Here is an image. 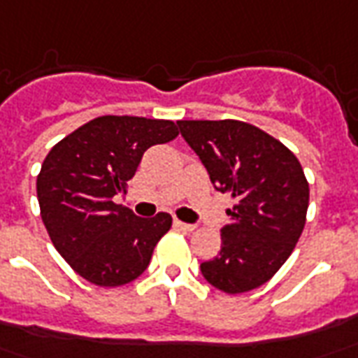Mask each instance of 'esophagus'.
Segmentation results:
<instances>
[{
	"label": "esophagus",
	"mask_w": 358,
	"mask_h": 358,
	"mask_svg": "<svg viewBox=\"0 0 358 358\" xmlns=\"http://www.w3.org/2000/svg\"><path fill=\"white\" fill-rule=\"evenodd\" d=\"M174 224H176V227H178V229H184V231H187V232L196 231V229H197L196 224H189V222H182V221H178V219H176V221H174Z\"/></svg>",
	"instance_id": "1"
}]
</instances>
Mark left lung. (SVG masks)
<instances>
[{
	"mask_svg": "<svg viewBox=\"0 0 358 358\" xmlns=\"http://www.w3.org/2000/svg\"><path fill=\"white\" fill-rule=\"evenodd\" d=\"M180 134L209 178L231 194L221 252L201 273L227 294L254 291L273 277L301 238L310 187L291 149L240 120H180Z\"/></svg>",
	"mask_w": 358,
	"mask_h": 358,
	"instance_id": "1",
	"label": "left lung"
}]
</instances>
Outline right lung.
Returning <instances> with one entry per match:
<instances>
[{
  "label": "right lung",
  "mask_w": 358,
  "mask_h": 358,
  "mask_svg": "<svg viewBox=\"0 0 358 358\" xmlns=\"http://www.w3.org/2000/svg\"><path fill=\"white\" fill-rule=\"evenodd\" d=\"M178 136L172 120L101 116L57 141L36 178L40 217L59 256L96 287L143 273L172 217L141 219L114 196L126 194L143 153Z\"/></svg>",
  "instance_id": "right-lung-1"
}]
</instances>
